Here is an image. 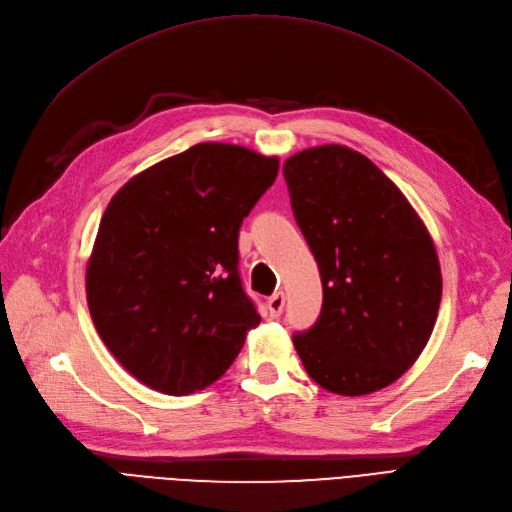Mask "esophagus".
<instances>
[{
	"label": "esophagus",
	"mask_w": 512,
	"mask_h": 512,
	"mask_svg": "<svg viewBox=\"0 0 512 512\" xmlns=\"http://www.w3.org/2000/svg\"><path fill=\"white\" fill-rule=\"evenodd\" d=\"M284 303H286V299H284V292H275V294H271V299H269V314H271V318H280V316H282V312H284Z\"/></svg>",
	"instance_id": "esophagus-1"
}]
</instances>
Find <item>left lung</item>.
Returning a JSON list of instances; mask_svg holds the SVG:
<instances>
[{"label":"left lung","mask_w":512,"mask_h":512,"mask_svg":"<svg viewBox=\"0 0 512 512\" xmlns=\"http://www.w3.org/2000/svg\"><path fill=\"white\" fill-rule=\"evenodd\" d=\"M284 179L322 280L320 316L292 335L294 348L322 389L380 391L429 342L442 299L436 247L406 196L359 151L294 153Z\"/></svg>","instance_id":"obj_1"}]
</instances>
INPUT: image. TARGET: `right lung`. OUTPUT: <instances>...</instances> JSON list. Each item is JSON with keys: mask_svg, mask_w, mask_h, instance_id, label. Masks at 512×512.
<instances>
[{"mask_svg": "<svg viewBox=\"0 0 512 512\" xmlns=\"http://www.w3.org/2000/svg\"><path fill=\"white\" fill-rule=\"evenodd\" d=\"M280 160L200 143L130 179L108 203L87 265L106 348L166 395L218 380L260 322L239 275V228Z\"/></svg>", "mask_w": 512, "mask_h": 512, "instance_id": "add662e5", "label": "right lung"}]
</instances>
